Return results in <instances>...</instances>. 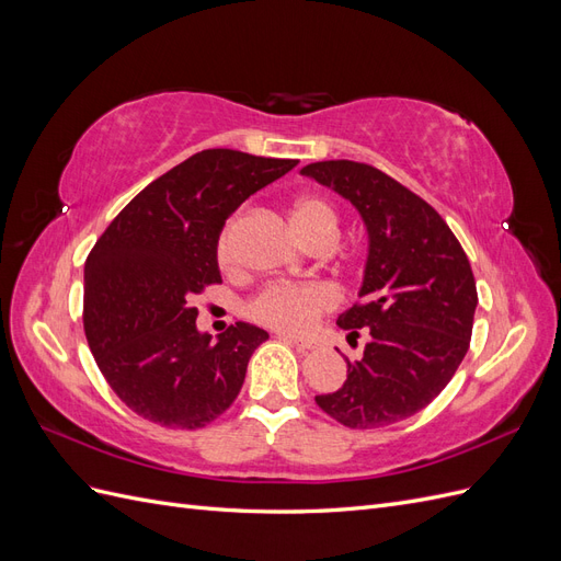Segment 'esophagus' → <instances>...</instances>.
<instances>
[{
  "mask_svg": "<svg viewBox=\"0 0 561 561\" xmlns=\"http://www.w3.org/2000/svg\"><path fill=\"white\" fill-rule=\"evenodd\" d=\"M278 339H280V342H285V344L297 346L299 351H313V348H316L313 342H307V339H297V336L285 334V332H278Z\"/></svg>",
  "mask_w": 561,
  "mask_h": 561,
  "instance_id": "34e87169",
  "label": "esophagus"
}]
</instances>
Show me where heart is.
<instances>
[{
    "label": "heart",
    "mask_w": 561,
    "mask_h": 561,
    "mask_svg": "<svg viewBox=\"0 0 561 561\" xmlns=\"http://www.w3.org/2000/svg\"><path fill=\"white\" fill-rule=\"evenodd\" d=\"M293 227L307 245L334 243L339 233V215L330 201L320 196H301L293 206ZM236 225L239 215L229 217L215 243V260L222 268L233 264L236 245ZM334 297L322 285H268L250 301V316L264 322L268 328L283 332L301 334L313 328L320 313L332 309Z\"/></svg>",
    "instance_id": "heart-1"
}]
</instances>
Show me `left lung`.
<instances>
[{
  "label": "left lung",
  "mask_w": 561,
  "mask_h": 561,
  "mask_svg": "<svg viewBox=\"0 0 561 561\" xmlns=\"http://www.w3.org/2000/svg\"><path fill=\"white\" fill-rule=\"evenodd\" d=\"M301 175L348 198L369 233L360 301L336 320L369 342L360 360H346L344 386L316 402L355 431L410 419L443 393L468 353L478 287L466 252L433 206L375 165L318 161Z\"/></svg>",
  "instance_id": "1"
}]
</instances>
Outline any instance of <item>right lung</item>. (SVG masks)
<instances>
[{"mask_svg":"<svg viewBox=\"0 0 561 561\" xmlns=\"http://www.w3.org/2000/svg\"><path fill=\"white\" fill-rule=\"evenodd\" d=\"M297 163L203 149L147 184L89 252L83 330L103 377L138 416L196 431L241 393L268 334L236 322L210 342L192 301L222 283L215 243L227 217Z\"/></svg>","mask_w":561,"mask_h":561,"instance_id":"add662e5","label":"right lung"}]
</instances>
